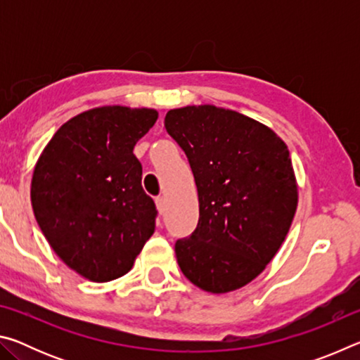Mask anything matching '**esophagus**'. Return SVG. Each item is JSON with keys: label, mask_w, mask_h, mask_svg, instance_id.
Instances as JSON below:
<instances>
[{"label": "esophagus", "mask_w": 360, "mask_h": 360, "mask_svg": "<svg viewBox=\"0 0 360 360\" xmlns=\"http://www.w3.org/2000/svg\"><path fill=\"white\" fill-rule=\"evenodd\" d=\"M155 205H157V211L160 212V214H163V212H165V210H167V200H165V197H157L155 198Z\"/></svg>", "instance_id": "obj_1"}]
</instances>
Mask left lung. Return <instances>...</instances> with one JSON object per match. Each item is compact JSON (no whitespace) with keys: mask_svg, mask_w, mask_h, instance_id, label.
<instances>
[{"mask_svg":"<svg viewBox=\"0 0 360 360\" xmlns=\"http://www.w3.org/2000/svg\"><path fill=\"white\" fill-rule=\"evenodd\" d=\"M165 129L198 191L197 229L174 246L181 271L211 294L241 289L275 257L295 216L288 146L260 122L212 105L172 109Z\"/></svg>","mask_w":360,"mask_h":360,"instance_id":"1","label":"left lung"}]
</instances>
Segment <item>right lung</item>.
Instances as JSON below:
<instances>
[{
  "mask_svg": "<svg viewBox=\"0 0 360 360\" xmlns=\"http://www.w3.org/2000/svg\"><path fill=\"white\" fill-rule=\"evenodd\" d=\"M149 108L101 106L60 127L34 165L32 206L49 245L94 283L124 276L155 230L133 148L154 127Z\"/></svg>",
  "mask_w": 360,
  "mask_h": 360,
  "instance_id": "right-lung-1",
  "label": "right lung"
}]
</instances>
